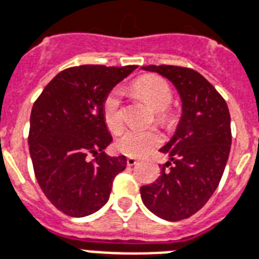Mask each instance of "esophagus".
I'll return each mask as SVG.
<instances>
[{
    "label": "esophagus",
    "mask_w": 259,
    "mask_h": 259,
    "mask_svg": "<svg viewBox=\"0 0 259 259\" xmlns=\"http://www.w3.org/2000/svg\"><path fill=\"white\" fill-rule=\"evenodd\" d=\"M137 159L136 158H127L126 159V163H127V166H135V164H137Z\"/></svg>",
    "instance_id": "34e87169"
}]
</instances>
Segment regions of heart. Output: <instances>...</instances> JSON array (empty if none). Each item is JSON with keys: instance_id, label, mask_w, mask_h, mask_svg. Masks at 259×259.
Here are the masks:
<instances>
[{"instance_id": "1", "label": "heart", "mask_w": 259, "mask_h": 259, "mask_svg": "<svg viewBox=\"0 0 259 259\" xmlns=\"http://www.w3.org/2000/svg\"><path fill=\"white\" fill-rule=\"evenodd\" d=\"M132 91L151 110L156 111L160 122H167V107L173 100V93L164 79L156 75H144L132 83ZM103 118L112 133H118L123 126V112L120 105V91L112 89L103 103ZM162 143V137L155 130H126L116 139V149L129 156H143Z\"/></svg>"}]
</instances>
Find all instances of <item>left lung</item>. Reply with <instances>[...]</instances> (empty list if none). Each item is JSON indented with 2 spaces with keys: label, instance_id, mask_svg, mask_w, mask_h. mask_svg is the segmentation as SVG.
<instances>
[{
  "label": "left lung",
  "instance_id": "8db88e82",
  "mask_svg": "<svg viewBox=\"0 0 259 259\" xmlns=\"http://www.w3.org/2000/svg\"><path fill=\"white\" fill-rule=\"evenodd\" d=\"M143 70L173 83L183 112L176 133L160 148L168 160L158 180L141 187L140 193L155 215L180 221L199 211L221 181L231 151V115L222 96L195 70L164 64Z\"/></svg>",
  "mask_w": 259,
  "mask_h": 259
}]
</instances>
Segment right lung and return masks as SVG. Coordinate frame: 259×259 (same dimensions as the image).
Here are the masks:
<instances>
[{"mask_svg":"<svg viewBox=\"0 0 259 259\" xmlns=\"http://www.w3.org/2000/svg\"><path fill=\"white\" fill-rule=\"evenodd\" d=\"M133 70L136 66L71 67L59 72L32 105L28 147L34 173L52 204L70 217L100 210L115 176L126 168V156L104 152L112 136L103 103Z\"/></svg>","mask_w":259,"mask_h":259,"instance_id":"1","label":"right lung"}]
</instances>
